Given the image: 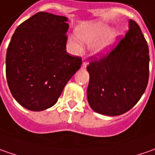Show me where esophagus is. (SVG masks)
<instances>
[{
    "label": "esophagus",
    "mask_w": 155,
    "mask_h": 155,
    "mask_svg": "<svg viewBox=\"0 0 155 155\" xmlns=\"http://www.w3.org/2000/svg\"><path fill=\"white\" fill-rule=\"evenodd\" d=\"M86 66H87V63L83 62V64H82V68H85Z\"/></svg>",
    "instance_id": "obj_1"
}]
</instances>
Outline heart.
<instances>
[{
    "label": "heart",
    "instance_id": "heart-1",
    "mask_svg": "<svg viewBox=\"0 0 155 155\" xmlns=\"http://www.w3.org/2000/svg\"><path fill=\"white\" fill-rule=\"evenodd\" d=\"M76 33L84 43L91 45V51L96 55L106 53L117 39V32L116 30L109 28L108 26L101 22L78 27L76 30ZM71 43L74 46L78 47L75 39L71 40Z\"/></svg>",
    "mask_w": 155,
    "mask_h": 155
}]
</instances>
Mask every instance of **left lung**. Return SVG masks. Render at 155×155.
Wrapping results in <instances>:
<instances>
[{
	"instance_id": "8db88e82",
	"label": "left lung",
	"mask_w": 155,
	"mask_h": 155,
	"mask_svg": "<svg viewBox=\"0 0 155 155\" xmlns=\"http://www.w3.org/2000/svg\"><path fill=\"white\" fill-rule=\"evenodd\" d=\"M87 70V98L95 112L115 116L132 109L145 92L149 78L148 45L139 25L129 20L128 31L116 48L91 61Z\"/></svg>"
}]
</instances>
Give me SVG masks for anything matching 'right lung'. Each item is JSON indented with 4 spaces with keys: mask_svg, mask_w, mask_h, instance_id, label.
I'll list each match as a JSON object with an SVG mask.
<instances>
[{
    "mask_svg": "<svg viewBox=\"0 0 155 155\" xmlns=\"http://www.w3.org/2000/svg\"><path fill=\"white\" fill-rule=\"evenodd\" d=\"M68 19L39 12L16 28L6 56V76L15 99L27 110L56 104L82 59L66 52Z\"/></svg>",
    "mask_w": 155,
    "mask_h": 155,
    "instance_id": "1",
    "label": "right lung"
}]
</instances>
